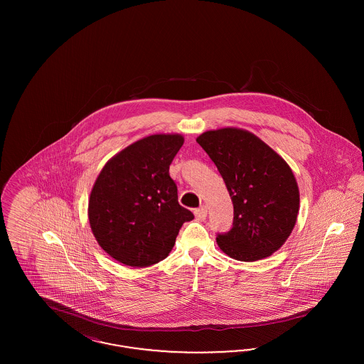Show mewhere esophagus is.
Segmentation results:
<instances>
[{"label": "esophagus", "mask_w": 364, "mask_h": 364, "mask_svg": "<svg viewBox=\"0 0 364 364\" xmlns=\"http://www.w3.org/2000/svg\"><path fill=\"white\" fill-rule=\"evenodd\" d=\"M195 217H196V220H199V221H205L206 217H208V208H206V206H202V208L195 210Z\"/></svg>", "instance_id": "34e87169"}]
</instances>
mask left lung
Instances as JSON below:
<instances>
[{"instance_id": "left-lung-1", "label": "left lung", "mask_w": 364, "mask_h": 364, "mask_svg": "<svg viewBox=\"0 0 364 364\" xmlns=\"http://www.w3.org/2000/svg\"><path fill=\"white\" fill-rule=\"evenodd\" d=\"M196 141L215 164L233 202V228L218 235L228 257L254 262L279 250L294 230L300 193L287 161L252 132L226 127Z\"/></svg>"}]
</instances>
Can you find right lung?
<instances>
[{"label":"right lung","mask_w":364,"mask_h":364,"mask_svg":"<svg viewBox=\"0 0 364 364\" xmlns=\"http://www.w3.org/2000/svg\"><path fill=\"white\" fill-rule=\"evenodd\" d=\"M180 134L139 139L112 156L88 198V221L107 255L131 267L165 259L178 230L193 220L178 205L169 165L181 149Z\"/></svg>","instance_id":"right-lung-1"}]
</instances>
